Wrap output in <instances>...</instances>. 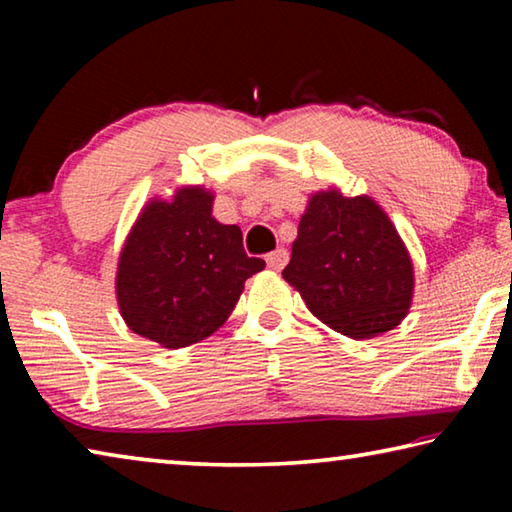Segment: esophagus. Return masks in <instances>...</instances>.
Listing matches in <instances>:
<instances>
[{"instance_id":"34e87169","label":"esophagus","mask_w":512,"mask_h":512,"mask_svg":"<svg viewBox=\"0 0 512 512\" xmlns=\"http://www.w3.org/2000/svg\"><path fill=\"white\" fill-rule=\"evenodd\" d=\"M287 262H289V253L284 248H277L273 253L266 255V264L271 266L273 271H282V268L287 266Z\"/></svg>"}]
</instances>
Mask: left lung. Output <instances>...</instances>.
<instances>
[{"instance_id":"left-lung-1","label":"left lung","mask_w":512,"mask_h":512,"mask_svg":"<svg viewBox=\"0 0 512 512\" xmlns=\"http://www.w3.org/2000/svg\"><path fill=\"white\" fill-rule=\"evenodd\" d=\"M311 314L350 339H372L411 307L413 264L395 225L368 196H311L282 271Z\"/></svg>"}]
</instances>
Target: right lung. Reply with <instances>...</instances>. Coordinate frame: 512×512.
<instances>
[{"instance_id":"add662e5","label":"right lung","mask_w":512,"mask_h":512,"mask_svg":"<svg viewBox=\"0 0 512 512\" xmlns=\"http://www.w3.org/2000/svg\"><path fill=\"white\" fill-rule=\"evenodd\" d=\"M212 198L201 187H185L171 201H151L121 250V316L135 334L164 348H185L216 332L244 282L266 266L246 255L237 225L214 219Z\"/></svg>"}]
</instances>
